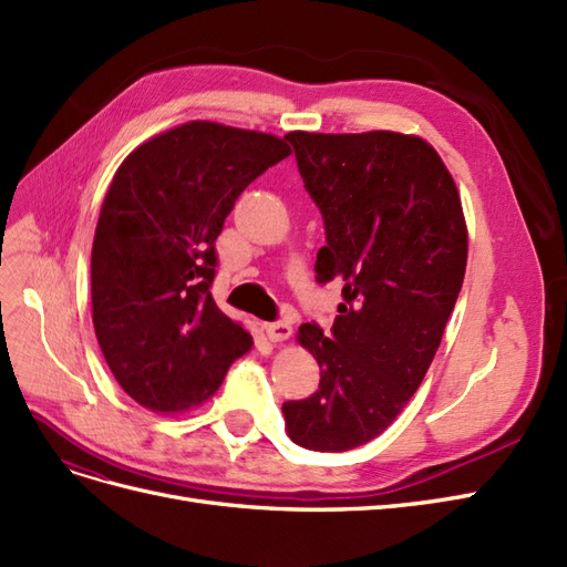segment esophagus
Returning <instances> with one entry per match:
<instances>
[{
  "mask_svg": "<svg viewBox=\"0 0 567 567\" xmlns=\"http://www.w3.org/2000/svg\"><path fill=\"white\" fill-rule=\"evenodd\" d=\"M264 332L268 334L270 341H285L291 334V324L285 320H276V322H266Z\"/></svg>",
  "mask_w": 567,
  "mask_h": 567,
  "instance_id": "34e87169",
  "label": "esophagus"
}]
</instances>
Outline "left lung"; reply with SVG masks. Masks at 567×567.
<instances>
[{
	"instance_id": "1",
	"label": "left lung",
	"mask_w": 567,
	"mask_h": 567,
	"mask_svg": "<svg viewBox=\"0 0 567 567\" xmlns=\"http://www.w3.org/2000/svg\"><path fill=\"white\" fill-rule=\"evenodd\" d=\"M285 138L324 224L316 280L343 282L332 332L299 327L320 386L287 400L285 426L306 450L346 452L395 422L441 346L466 272L462 199L443 159L416 136Z\"/></svg>"
}]
</instances>
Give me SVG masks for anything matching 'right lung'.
Instances as JSON below:
<instances>
[{
    "label": "right lung",
    "instance_id": "right-lung-1",
    "mask_svg": "<svg viewBox=\"0 0 567 567\" xmlns=\"http://www.w3.org/2000/svg\"><path fill=\"white\" fill-rule=\"evenodd\" d=\"M287 155L278 136L188 122L120 164L91 247V308L107 368L138 405L190 410L249 351L251 334L212 299L216 237Z\"/></svg>",
    "mask_w": 567,
    "mask_h": 567
}]
</instances>
